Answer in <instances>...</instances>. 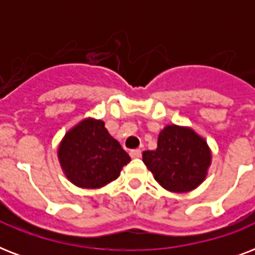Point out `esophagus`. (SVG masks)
<instances>
[{"label": "esophagus", "instance_id": "34e87169", "mask_svg": "<svg viewBox=\"0 0 255 255\" xmlns=\"http://www.w3.org/2000/svg\"><path fill=\"white\" fill-rule=\"evenodd\" d=\"M129 155H131L132 159H140L141 157V151L140 149H133V151L129 152Z\"/></svg>", "mask_w": 255, "mask_h": 255}]
</instances>
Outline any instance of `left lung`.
Segmentation results:
<instances>
[{
	"instance_id": "obj_1",
	"label": "left lung",
	"mask_w": 255,
	"mask_h": 255,
	"mask_svg": "<svg viewBox=\"0 0 255 255\" xmlns=\"http://www.w3.org/2000/svg\"><path fill=\"white\" fill-rule=\"evenodd\" d=\"M143 161L164 189L186 193L205 180L212 152L204 137L189 127L165 126L155 151H144Z\"/></svg>"
}]
</instances>
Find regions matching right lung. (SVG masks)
I'll list each match as a JSON object with an SVG mask.
<instances>
[{
	"label": "right lung",
	"mask_w": 255,
	"mask_h": 255,
	"mask_svg": "<svg viewBox=\"0 0 255 255\" xmlns=\"http://www.w3.org/2000/svg\"><path fill=\"white\" fill-rule=\"evenodd\" d=\"M58 159L66 177L83 189H98L119 177L131 161L104 122L87 118L66 132L58 147Z\"/></svg>",
	"instance_id": "right-lung-1"
}]
</instances>
